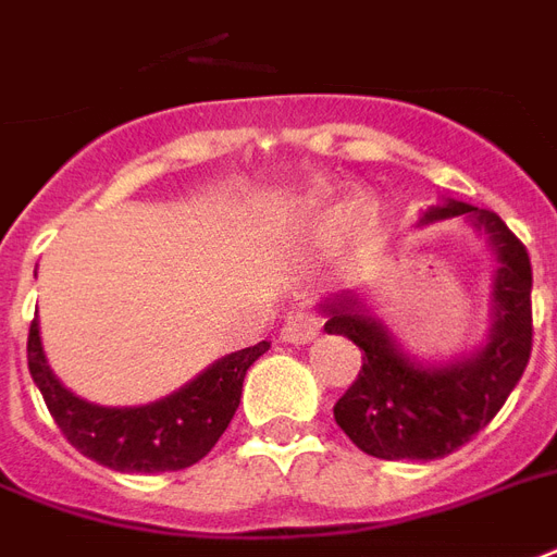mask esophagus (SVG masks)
Returning <instances> with one entry per match:
<instances>
[{"label": "esophagus", "mask_w": 557, "mask_h": 557, "mask_svg": "<svg viewBox=\"0 0 557 557\" xmlns=\"http://www.w3.org/2000/svg\"><path fill=\"white\" fill-rule=\"evenodd\" d=\"M320 334V320L308 311H296L287 317L278 341L282 343H294V346H302V343H311L313 337Z\"/></svg>", "instance_id": "esophagus-1"}]
</instances>
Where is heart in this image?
<instances>
[{
    "instance_id": "1",
    "label": "heart",
    "mask_w": 557,
    "mask_h": 557,
    "mask_svg": "<svg viewBox=\"0 0 557 557\" xmlns=\"http://www.w3.org/2000/svg\"><path fill=\"white\" fill-rule=\"evenodd\" d=\"M317 216H320V225H323V228H329V225H334V223H341V220H349L355 228H373L375 208H373V202H367V199H355L349 208L329 205V208H323V211H320Z\"/></svg>"
}]
</instances>
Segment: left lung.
<instances>
[{
	"label": "left lung",
	"instance_id": "1",
	"mask_svg": "<svg viewBox=\"0 0 557 557\" xmlns=\"http://www.w3.org/2000/svg\"><path fill=\"white\" fill-rule=\"evenodd\" d=\"M455 216L484 234L496 261L491 329L475 349L425 361L405 349L358 290L320 305L325 332L349 337L363 352L361 373L334 405V420L373 458L432 461L455 453L496 417L532 355V261L525 246L493 211L458 199L422 211L420 225Z\"/></svg>",
	"mask_w": 557,
	"mask_h": 557
}]
</instances>
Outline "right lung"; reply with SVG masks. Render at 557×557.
I'll use <instances>...</instances> for the list:
<instances>
[{
    "label": "right lung",
    "instance_id": "1",
    "mask_svg": "<svg viewBox=\"0 0 557 557\" xmlns=\"http://www.w3.org/2000/svg\"><path fill=\"white\" fill-rule=\"evenodd\" d=\"M270 343L261 341L240 352L216 358L211 367L164 399L132 408L87 403L61 384L46 361L40 323L28 329V373L44 393L58 429L90 461L116 472H173L202 461L228 429L246 370Z\"/></svg>",
    "mask_w": 557,
    "mask_h": 557
}]
</instances>
